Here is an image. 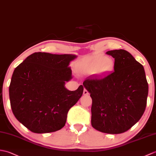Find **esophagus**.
Returning a JSON list of instances; mask_svg holds the SVG:
<instances>
[{"instance_id": "34e87169", "label": "esophagus", "mask_w": 156, "mask_h": 156, "mask_svg": "<svg viewBox=\"0 0 156 156\" xmlns=\"http://www.w3.org/2000/svg\"><path fill=\"white\" fill-rule=\"evenodd\" d=\"M83 94H84V95H88V94H89L88 90H87L85 89V88H84V91H83Z\"/></svg>"}]
</instances>
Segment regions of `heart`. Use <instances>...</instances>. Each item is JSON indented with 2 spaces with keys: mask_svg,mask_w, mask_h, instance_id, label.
Listing matches in <instances>:
<instances>
[{
  "mask_svg": "<svg viewBox=\"0 0 156 156\" xmlns=\"http://www.w3.org/2000/svg\"><path fill=\"white\" fill-rule=\"evenodd\" d=\"M114 61L111 58H107L106 57H102L100 59H97L93 63L92 66L88 69L89 73H93L97 69L100 67V71L106 72L111 70L114 66Z\"/></svg>",
  "mask_w": 156,
  "mask_h": 156,
  "instance_id": "heart-1",
  "label": "heart"
}]
</instances>
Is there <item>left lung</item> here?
<instances>
[{"label": "left lung", "mask_w": 156, "mask_h": 156, "mask_svg": "<svg viewBox=\"0 0 156 156\" xmlns=\"http://www.w3.org/2000/svg\"><path fill=\"white\" fill-rule=\"evenodd\" d=\"M114 58V71L88 78L83 86L92 99V127L118 134L131 128L146 110L148 84L144 66L131 54L119 49L108 51Z\"/></svg>", "instance_id": "left-lung-1"}]
</instances>
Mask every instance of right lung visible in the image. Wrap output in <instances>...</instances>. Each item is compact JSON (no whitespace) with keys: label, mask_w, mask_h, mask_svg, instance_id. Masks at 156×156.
<instances>
[{"label":"right lung","mask_w":156,"mask_h":156,"mask_svg":"<svg viewBox=\"0 0 156 156\" xmlns=\"http://www.w3.org/2000/svg\"><path fill=\"white\" fill-rule=\"evenodd\" d=\"M73 54L35 52L14 70L9 86L10 106L15 118L34 133L58 131L66 122L70 108L80 98L84 87L65 88L72 79Z\"/></svg>","instance_id":"right-lung-1"}]
</instances>
